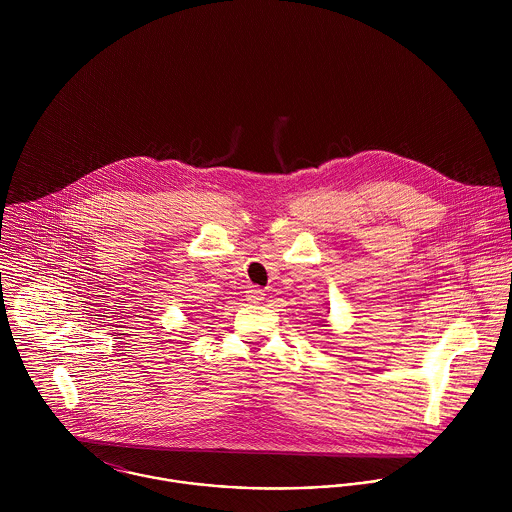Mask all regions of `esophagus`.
<instances>
[{"label": "esophagus", "instance_id": "esophagus-1", "mask_svg": "<svg viewBox=\"0 0 512 512\" xmlns=\"http://www.w3.org/2000/svg\"><path fill=\"white\" fill-rule=\"evenodd\" d=\"M246 299H248L250 303H260V301L264 299V290H260V288H256V286H252V288L246 292Z\"/></svg>", "mask_w": 512, "mask_h": 512}]
</instances>
